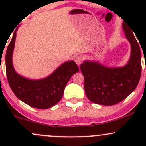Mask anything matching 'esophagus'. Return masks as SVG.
I'll return each instance as SVG.
<instances>
[{
    "label": "esophagus",
    "mask_w": 146,
    "mask_h": 146,
    "mask_svg": "<svg viewBox=\"0 0 146 146\" xmlns=\"http://www.w3.org/2000/svg\"><path fill=\"white\" fill-rule=\"evenodd\" d=\"M83 58L81 56H77L75 58V62L78 65H80V64L82 62Z\"/></svg>",
    "instance_id": "34e87169"
}]
</instances>
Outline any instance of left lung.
Returning a JSON list of instances; mask_svg holds the SVG:
<instances>
[{"label": "left lung", "instance_id": "left-lung-1", "mask_svg": "<svg viewBox=\"0 0 146 146\" xmlns=\"http://www.w3.org/2000/svg\"><path fill=\"white\" fill-rule=\"evenodd\" d=\"M125 37L131 45V56L123 67H106L96 62L84 61L80 70L84 78V90L90 101L112 106L123 101L137 88L141 73V54L131 28L123 22Z\"/></svg>", "mask_w": 146, "mask_h": 146}]
</instances>
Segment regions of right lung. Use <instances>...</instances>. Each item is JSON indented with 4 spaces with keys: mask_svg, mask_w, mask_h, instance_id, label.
I'll use <instances>...</instances> for the list:
<instances>
[{
    "mask_svg": "<svg viewBox=\"0 0 146 146\" xmlns=\"http://www.w3.org/2000/svg\"><path fill=\"white\" fill-rule=\"evenodd\" d=\"M16 31L6 52V74L9 86L17 98L30 106L47 109L56 104L62 98L65 86L71 77L79 71L74 61L66 62L48 76L38 80H31L18 75L12 64Z\"/></svg>",
    "mask_w": 146,
    "mask_h": 146,
    "instance_id": "add662e5",
    "label": "right lung"
}]
</instances>
